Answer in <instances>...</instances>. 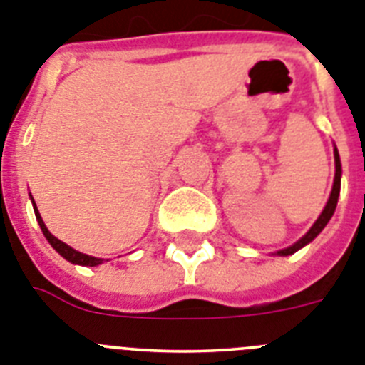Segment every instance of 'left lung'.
Returning a JSON list of instances; mask_svg holds the SVG:
<instances>
[{"instance_id": "1", "label": "left lung", "mask_w": 365, "mask_h": 365, "mask_svg": "<svg viewBox=\"0 0 365 365\" xmlns=\"http://www.w3.org/2000/svg\"><path fill=\"white\" fill-rule=\"evenodd\" d=\"M334 182H333V189H331V196L329 200H327L326 207H324V211H322V215L318 216L317 222L313 223V227L309 229V231L305 232L304 236H302L300 240H298L297 244H293L291 247L287 249H282V251H278L277 255L278 256H289L293 255V252H297L298 249H302L304 245H307L309 242H313L314 238H317L318 235L322 232V229L326 227L327 222L331 220V216H333L334 209H336V203H338V196H340V176H342V165H340V156H338V150L336 147H334Z\"/></svg>"}]
</instances>
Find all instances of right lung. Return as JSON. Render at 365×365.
<instances>
[{
  "instance_id": "1",
  "label": "right lung",
  "mask_w": 365,
  "mask_h": 365,
  "mask_svg": "<svg viewBox=\"0 0 365 365\" xmlns=\"http://www.w3.org/2000/svg\"><path fill=\"white\" fill-rule=\"evenodd\" d=\"M32 198V196H31ZM32 205H34V212H36V220H38L39 227H41V231H43L45 238L48 240V244L52 245V247L56 249V251L60 252L61 256H63L65 260H68L71 264H78V265H88V267H96V265L103 264V260L101 258H94V256H88V255H83V252L76 251V249H72L71 245H67L65 242H61V240L56 238L54 235H51L47 229V225L43 223V220H41V216H39V211L38 207H36L34 200H32Z\"/></svg>"
}]
</instances>
